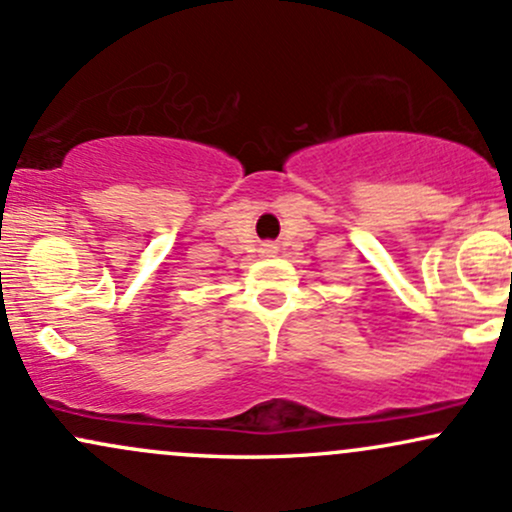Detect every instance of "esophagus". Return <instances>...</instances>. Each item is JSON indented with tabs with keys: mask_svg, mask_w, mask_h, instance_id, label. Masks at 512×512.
I'll list each match as a JSON object with an SVG mask.
<instances>
[{
	"mask_svg": "<svg viewBox=\"0 0 512 512\" xmlns=\"http://www.w3.org/2000/svg\"><path fill=\"white\" fill-rule=\"evenodd\" d=\"M264 252H274V248H272V245H267V248H264Z\"/></svg>",
	"mask_w": 512,
	"mask_h": 512,
	"instance_id": "1",
	"label": "esophagus"
}]
</instances>
